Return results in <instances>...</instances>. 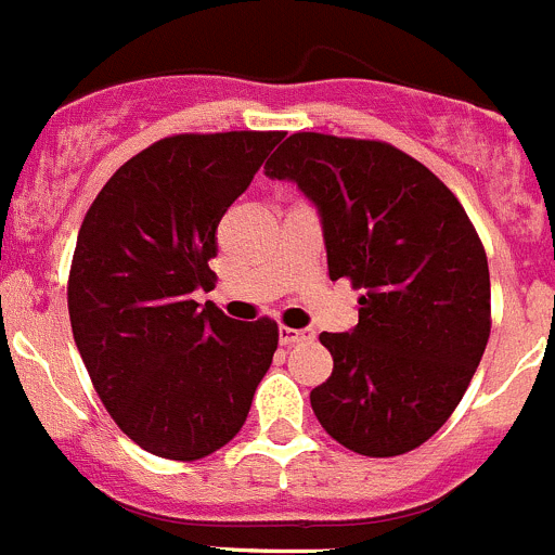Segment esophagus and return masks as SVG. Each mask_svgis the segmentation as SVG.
Wrapping results in <instances>:
<instances>
[{
	"label": "esophagus",
	"mask_w": 555,
	"mask_h": 555,
	"mask_svg": "<svg viewBox=\"0 0 555 555\" xmlns=\"http://www.w3.org/2000/svg\"><path fill=\"white\" fill-rule=\"evenodd\" d=\"M313 330H294V327H281V344L283 347H294V344H302V340H311Z\"/></svg>",
	"instance_id": "esophagus-1"
}]
</instances>
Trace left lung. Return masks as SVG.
Here are the masks:
<instances>
[{
  "label": "left lung",
  "mask_w": 555,
  "mask_h": 555,
  "mask_svg": "<svg viewBox=\"0 0 555 555\" xmlns=\"http://www.w3.org/2000/svg\"><path fill=\"white\" fill-rule=\"evenodd\" d=\"M317 208L330 278L363 288L358 324L322 333L333 374L311 390L349 451L396 456L449 421L490 338V269L454 192L393 145L292 134L263 167Z\"/></svg>",
  "instance_id": "left-lung-1"
}]
</instances>
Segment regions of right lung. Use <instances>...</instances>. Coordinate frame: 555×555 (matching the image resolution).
<instances>
[{"instance_id":"1","label":"right lung","mask_w":555,"mask_h":555,"mask_svg":"<svg viewBox=\"0 0 555 555\" xmlns=\"http://www.w3.org/2000/svg\"><path fill=\"white\" fill-rule=\"evenodd\" d=\"M281 131L178 134L131 156L79 228L68 281L76 349L115 424L165 460L242 429L278 349L272 319L236 322L211 292L217 225Z\"/></svg>"}]
</instances>
